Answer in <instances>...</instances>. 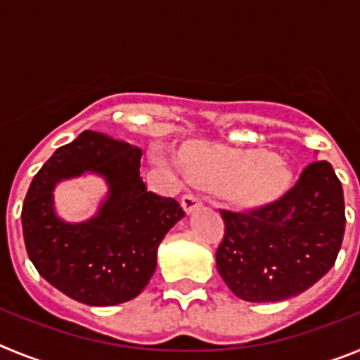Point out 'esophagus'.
Wrapping results in <instances>:
<instances>
[{"mask_svg":"<svg viewBox=\"0 0 360 360\" xmlns=\"http://www.w3.org/2000/svg\"><path fill=\"white\" fill-rule=\"evenodd\" d=\"M200 203H202V200H200V196L195 195V193H187V195L182 196V207L187 214L195 211Z\"/></svg>","mask_w":360,"mask_h":360,"instance_id":"esophagus-1","label":"esophagus"}]
</instances>
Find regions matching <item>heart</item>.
<instances>
[{
    "mask_svg": "<svg viewBox=\"0 0 360 360\" xmlns=\"http://www.w3.org/2000/svg\"><path fill=\"white\" fill-rule=\"evenodd\" d=\"M184 167L198 184L224 189L234 202L243 205L269 202L288 182L285 162L262 151L195 149L184 157Z\"/></svg>",
    "mask_w": 360,
    "mask_h": 360,
    "instance_id": "b5f03b06",
    "label": "heart"
}]
</instances>
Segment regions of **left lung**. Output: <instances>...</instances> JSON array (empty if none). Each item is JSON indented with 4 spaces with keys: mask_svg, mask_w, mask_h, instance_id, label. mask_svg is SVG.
<instances>
[{
    "mask_svg": "<svg viewBox=\"0 0 360 360\" xmlns=\"http://www.w3.org/2000/svg\"><path fill=\"white\" fill-rule=\"evenodd\" d=\"M216 266L243 301L274 303L303 294L333 266L345 236V195L326 160L304 167L281 198L232 212L221 209Z\"/></svg>",
    "mask_w": 360,
    "mask_h": 360,
    "instance_id": "obj_1",
    "label": "left lung"
}]
</instances>
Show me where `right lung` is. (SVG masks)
I'll return each instance as SVG.
<instances>
[{"label": "right lung", "mask_w": 360, "mask_h": 360, "mask_svg": "<svg viewBox=\"0 0 360 360\" xmlns=\"http://www.w3.org/2000/svg\"><path fill=\"white\" fill-rule=\"evenodd\" d=\"M142 151L97 131L57 149L34 176L21 224L30 262L46 281L90 307L136 297L157 269L160 241L186 216L174 198L148 191ZM86 170L103 176L108 196L94 219L68 224L55 214L53 189Z\"/></svg>", "instance_id": "obj_1"}]
</instances>
